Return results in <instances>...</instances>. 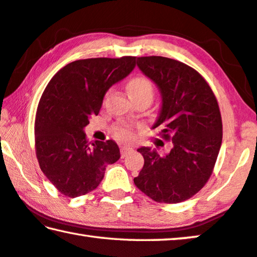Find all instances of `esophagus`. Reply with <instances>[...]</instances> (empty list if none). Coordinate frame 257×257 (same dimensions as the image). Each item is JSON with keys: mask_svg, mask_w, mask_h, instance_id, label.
Returning a JSON list of instances; mask_svg holds the SVG:
<instances>
[{"mask_svg": "<svg viewBox=\"0 0 257 257\" xmlns=\"http://www.w3.org/2000/svg\"><path fill=\"white\" fill-rule=\"evenodd\" d=\"M133 152V148H130V146H122L120 149V153H121V158H124L127 157L129 153Z\"/></svg>", "mask_w": 257, "mask_h": 257, "instance_id": "34e87169", "label": "esophagus"}]
</instances>
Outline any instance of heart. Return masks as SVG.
<instances>
[{"instance_id":"b5f03b06","label":"heart","mask_w":257,"mask_h":257,"mask_svg":"<svg viewBox=\"0 0 257 257\" xmlns=\"http://www.w3.org/2000/svg\"><path fill=\"white\" fill-rule=\"evenodd\" d=\"M127 91L129 93L130 98L134 101L148 98L152 100L153 98V84L148 77L144 76H136L132 79L127 84ZM113 136L116 140L122 142H130L135 138V133H134V127L132 124L120 122L113 127Z\"/></svg>"}]
</instances>
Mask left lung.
Instances as JSON below:
<instances>
[{
	"label": "left lung",
	"instance_id": "8db88e82",
	"mask_svg": "<svg viewBox=\"0 0 257 257\" xmlns=\"http://www.w3.org/2000/svg\"><path fill=\"white\" fill-rule=\"evenodd\" d=\"M137 66L158 85L162 106L153 129L173 143L166 156L141 148L144 166L134 183L152 200L185 201L200 191L210 175L222 144L218 103L200 73L161 56L140 57Z\"/></svg>",
	"mask_w": 257,
	"mask_h": 257
}]
</instances>
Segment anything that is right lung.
I'll return each mask as SVG.
<instances>
[{"label": "right lung", "instance_id": "obj_1", "mask_svg": "<svg viewBox=\"0 0 257 257\" xmlns=\"http://www.w3.org/2000/svg\"><path fill=\"white\" fill-rule=\"evenodd\" d=\"M136 57L89 58L67 64L52 76L35 115V152L40 168L60 193L91 192L107 165L120 159L115 142L89 143L83 128L98 115L105 93L134 70Z\"/></svg>", "mask_w": 257, "mask_h": 257}]
</instances>
